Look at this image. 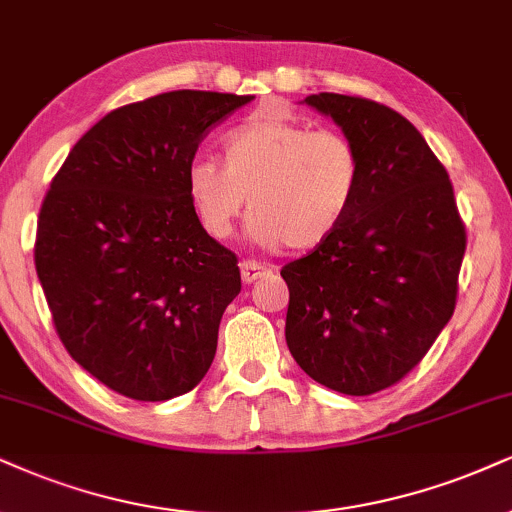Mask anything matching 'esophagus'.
<instances>
[{"label":"esophagus","instance_id":"esophagus-1","mask_svg":"<svg viewBox=\"0 0 512 512\" xmlns=\"http://www.w3.org/2000/svg\"><path fill=\"white\" fill-rule=\"evenodd\" d=\"M239 270H242V280L246 282V285H251V282L261 280V277L273 273V268L261 266V263H256V261H244L242 266H239Z\"/></svg>","mask_w":512,"mask_h":512}]
</instances>
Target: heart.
<instances>
[{
    "mask_svg": "<svg viewBox=\"0 0 512 512\" xmlns=\"http://www.w3.org/2000/svg\"><path fill=\"white\" fill-rule=\"evenodd\" d=\"M225 166L197 159L187 192L211 237L235 232L249 197L251 237L306 251L330 239L361 187V154L344 132L313 130L285 116H258L225 137Z\"/></svg>",
    "mask_w": 512,
    "mask_h": 512,
    "instance_id": "obj_1",
    "label": "heart"
}]
</instances>
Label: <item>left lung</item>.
<instances>
[{"instance_id": "obj_1", "label": "left lung", "mask_w": 512, "mask_h": 512, "mask_svg": "<svg viewBox=\"0 0 512 512\" xmlns=\"http://www.w3.org/2000/svg\"><path fill=\"white\" fill-rule=\"evenodd\" d=\"M306 104L356 144L363 175L337 232L280 270L285 337L315 382L370 396L401 382L451 320L468 235L444 163L401 113L332 92Z\"/></svg>"}]
</instances>
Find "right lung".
Listing matches in <instances>:
<instances>
[{"label":"right lung","instance_id":"right-lung-1","mask_svg":"<svg viewBox=\"0 0 512 512\" xmlns=\"http://www.w3.org/2000/svg\"><path fill=\"white\" fill-rule=\"evenodd\" d=\"M254 97L178 90L106 113L44 194L35 268L61 344L106 387L168 401L204 380L242 289L201 227L187 170L208 130Z\"/></svg>","mask_w":512,"mask_h":512}]
</instances>
